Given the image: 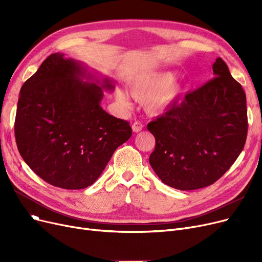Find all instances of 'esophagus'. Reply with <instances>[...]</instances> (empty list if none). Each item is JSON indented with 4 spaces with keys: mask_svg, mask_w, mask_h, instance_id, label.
I'll use <instances>...</instances> for the list:
<instances>
[{
    "mask_svg": "<svg viewBox=\"0 0 262 262\" xmlns=\"http://www.w3.org/2000/svg\"><path fill=\"white\" fill-rule=\"evenodd\" d=\"M142 128H143V125H142V123L141 122H135L133 125H132V129H133V132L134 133H139V132H141L142 130Z\"/></svg>",
    "mask_w": 262,
    "mask_h": 262,
    "instance_id": "1",
    "label": "esophagus"
}]
</instances>
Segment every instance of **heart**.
<instances>
[{
	"mask_svg": "<svg viewBox=\"0 0 262 262\" xmlns=\"http://www.w3.org/2000/svg\"><path fill=\"white\" fill-rule=\"evenodd\" d=\"M128 92L137 101H144V108L149 115H161L169 110L183 94L185 85L175 78L171 71H159L140 75L128 84ZM117 100L126 104V95L118 91Z\"/></svg>",
	"mask_w": 262,
	"mask_h": 262,
	"instance_id": "heart-1",
	"label": "heart"
}]
</instances>
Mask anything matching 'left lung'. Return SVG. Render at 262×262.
<instances>
[{"mask_svg": "<svg viewBox=\"0 0 262 262\" xmlns=\"http://www.w3.org/2000/svg\"><path fill=\"white\" fill-rule=\"evenodd\" d=\"M213 78L147 124L156 140L149 164L178 190L212 185L236 161L247 136L246 95L222 58Z\"/></svg>", "mask_w": 262, "mask_h": 262, "instance_id": "8db88e82", "label": "left lung"}]
</instances>
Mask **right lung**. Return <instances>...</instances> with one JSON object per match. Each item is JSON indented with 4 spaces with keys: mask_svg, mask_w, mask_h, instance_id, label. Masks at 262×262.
I'll use <instances>...</instances> for the list:
<instances>
[{
    "mask_svg": "<svg viewBox=\"0 0 262 262\" xmlns=\"http://www.w3.org/2000/svg\"><path fill=\"white\" fill-rule=\"evenodd\" d=\"M114 88L113 80L100 82L84 63L63 53L50 55L24 82L16 142L23 160L45 182L68 190L91 186L117 147L130 138L129 123L101 107L103 90Z\"/></svg>",
    "mask_w": 262,
    "mask_h": 262,
    "instance_id": "right-lung-1",
    "label": "right lung"
}]
</instances>
